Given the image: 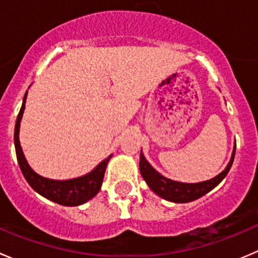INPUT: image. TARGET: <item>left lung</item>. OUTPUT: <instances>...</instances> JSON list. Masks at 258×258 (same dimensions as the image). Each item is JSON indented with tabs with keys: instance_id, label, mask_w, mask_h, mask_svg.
<instances>
[{
	"instance_id": "1",
	"label": "left lung",
	"mask_w": 258,
	"mask_h": 258,
	"mask_svg": "<svg viewBox=\"0 0 258 258\" xmlns=\"http://www.w3.org/2000/svg\"><path fill=\"white\" fill-rule=\"evenodd\" d=\"M235 151L236 147L233 148L232 157H231L230 163L227 165L225 171L216 176L215 178L209 179V181L200 182V183H182V182H176L172 179H168L163 177L162 175L157 172L150 163L146 161L145 156H140V171H141L142 177L147 182L148 187L158 195L162 199L167 200V201L176 202V204H184V202H191L195 200L200 199L211 189L215 188L230 171L231 166H232L233 158H235Z\"/></svg>"
}]
</instances>
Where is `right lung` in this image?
Instances as JSON below:
<instances>
[{"label": "right lung", "mask_w": 258, "mask_h": 258, "mask_svg": "<svg viewBox=\"0 0 258 258\" xmlns=\"http://www.w3.org/2000/svg\"><path fill=\"white\" fill-rule=\"evenodd\" d=\"M26 96H27V92L25 93V97H23L22 107H21L20 112H18L16 127H15V147H16L17 161L21 171H22V175L25 176L26 181L28 182V184L36 192H38L41 196L46 197L47 200L56 202V204L62 205V206H79V205L85 204L88 200L92 199L93 196H96L97 192L100 191L101 186H102L106 167H107V163L110 161L111 156H108L105 161H102L95 170L91 171L87 175L79 178L67 179V181L48 179L41 177L40 175L33 172L30 166H28L25 156H23L22 150H21L20 140H18L20 122L21 118H22L23 110H25Z\"/></svg>", "instance_id": "1"}]
</instances>
